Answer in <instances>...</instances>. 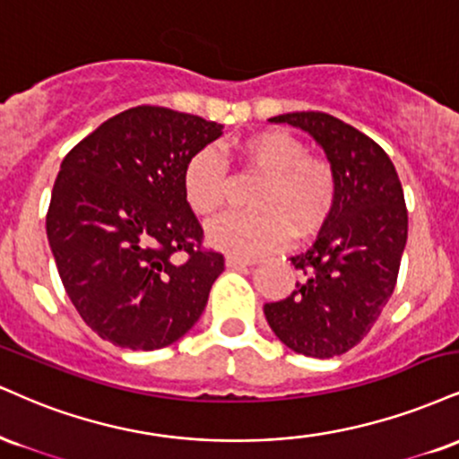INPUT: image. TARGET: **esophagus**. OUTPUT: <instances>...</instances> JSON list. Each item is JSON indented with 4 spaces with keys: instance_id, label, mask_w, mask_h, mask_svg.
<instances>
[{
    "instance_id": "1",
    "label": "esophagus",
    "mask_w": 459,
    "mask_h": 459,
    "mask_svg": "<svg viewBox=\"0 0 459 459\" xmlns=\"http://www.w3.org/2000/svg\"><path fill=\"white\" fill-rule=\"evenodd\" d=\"M252 264H256V258H244V256H235V254H230V256H226V267H230V269H239V267H252Z\"/></svg>"
}]
</instances>
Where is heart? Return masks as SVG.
<instances>
[{
    "mask_svg": "<svg viewBox=\"0 0 459 459\" xmlns=\"http://www.w3.org/2000/svg\"><path fill=\"white\" fill-rule=\"evenodd\" d=\"M241 160L263 181L252 192L254 212L229 213L209 226V241L233 254H261L290 239H306L329 220L338 201V173L323 156H310L306 143L286 130H263L237 145ZM186 203L212 218L229 198V175L213 149H201L181 175Z\"/></svg>",
    "mask_w": 459,
    "mask_h": 459,
    "instance_id": "b5f03b06",
    "label": "heart"
}]
</instances>
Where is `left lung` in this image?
Listing matches in <instances>:
<instances>
[{
  "mask_svg": "<svg viewBox=\"0 0 459 459\" xmlns=\"http://www.w3.org/2000/svg\"><path fill=\"white\" fill-rule=\"evenodd\" d=\"M269 121L316 139L338 173V201L316 241L290 256L301 280L286 299L264 303V316L299 355H344L394 295L408 237L404 190L385 149L333 115L301 110Z\"/></svg>",
  "mask_w": 459,
  "mask_h": 459,
  "instance_id": "left-lung-1",
  "label": "left lung"
}]
</instances>
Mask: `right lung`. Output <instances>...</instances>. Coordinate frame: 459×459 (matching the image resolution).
Wrapping results in <instances>:
<instances>
[{"mask_svg": "<svg viewBox=\"0 0 459 459\" xmlns=\"http://www.w3.org/2000/svg\"><path fill=\"white\" fill-rule=\"evenodd\" d=\"M220 134L215 121L143 104L104 121L64 158L48 244L76 312L110 344L164 349L205 310L224 256L203 246L181 175Z\"/></svg>", "mask_w": 459, "mask_h": 459, "instance_id": "right-lung-1", "label": "right lung"}]
</instances>
